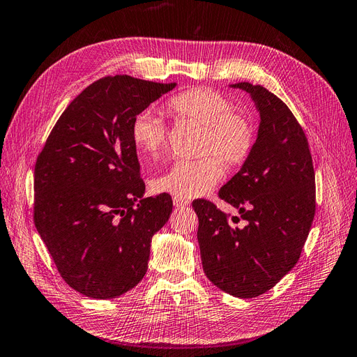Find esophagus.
Wrapping results in <instances>:
<instances>
[{
    "label": "esophagus",
    "instance_id": "esophagus-1",
    "mask_svg": "<svg viewBox=\"0 0 357 357\" xmlns=\"http://www.w3.org/2000/svg\"><path fill=\"white\" fill-rule=\"evenodd\" d=\"M173 205H175L176 208H184V206L188 205V200L179 199V197H173Z\"/></svg>",
    "mask_w": 357,
    "mask_h": 357
}]
</instances>
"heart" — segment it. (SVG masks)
<instances>
[{
  "label": "heart",
  "instance_id": "heart-1",
  "mask_svg": "<svg viewBox=\"0 0 357 357\" xmlns=\"http://www.w3.org/2000/svg\"><path fill=\"white\" fill-rule=\"evenodd\" d=\"M170 114L203 127L200 152L217 155L224 166L238 167L245 162L256 142L251 121L235 114L230 101L206 88H191L167 101ZM167 128L154 109H144L131 124V140L144 158H157L166 146ZM222 169L215 157L178 160L152 182L157 192L179 199L206 195L221 179Z\"/></svg>",
  "mask_w": 357,
  "mask_h": 357
}]
</instances>
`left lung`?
Instances as JSON below:
<instances>
[{
	"label": "left lung",
	"mask_w": 357,
	"mask_h": 357,
	"mask_svg": "<svg viewBox=\"0 0 357 357\" xmlns=\"http://www.w3.org/2000/svg\"><path fill=\"white\" fill-rule=\"evenodd\" d=\"M230 86L248 93L260 115L248 160L218 192L247 226H233L206 199L192 208L206 277L231 296L248 299L271 290L298 263L315 213V175L307 136L287 105L260 85Z\"/></svg>",
	"instance_id": "8db88e82"
}]
</instances>
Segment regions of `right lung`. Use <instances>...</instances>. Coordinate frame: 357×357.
I'll list each match as a JSON object with an SVG mask.
<instances>
[{"label": "right lung", "instance_id": "1", "mask_svg": "<svg viewBox=\"0 0 357 357\" xmlns=\"http://www.w3.org/2000/svg\"><path fill=\"white\" fill-rule=\"evenodd\" d=\"M176 84L127 75L85 88L56 121L34 169V224L61 277L94 299H112L145 277L152 236L172 197H144L131 124Z\"/></svg>", "mask_w": 357, "mask_h": 357}]
</instances>
